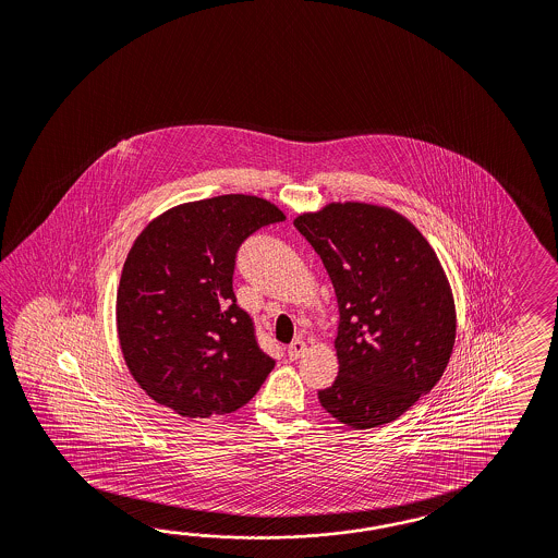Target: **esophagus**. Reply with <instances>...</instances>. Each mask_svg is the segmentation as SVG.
<instances>
[{"instance_id":"1","label":"esophagus","mask_w":558,"mask_h":558,"mask_svg":"<svg viewBox=\"0 0 558 558\" xmlns=\"http://www.w3.org/2000/svg\"><path fill=\"white\" fill-rule=\"evenodd\" d=\"M304 351H306V343H304L302 339H294V341L287 347L288 357H290L292 362L302 357V353H304Z\"/></svg>"}]
</instances>
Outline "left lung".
<instances>
[{
  "mask_svg": "<svg viewBox=\"0 0 558 558\" xmlns=\"http://www.w3.org/2000/svg\"><path fill=\"white\" fill-rule=\"evenodd\" d=\"M294 227L329 271L339 304V376L318 400L365 430L402 416L451 360L457 313L435 250L404 215L369 203H329Z\"/></svg>",
  "mask_w": 558,
  "mask_h": 558,
  "instance_id": "1",
  "label": "left lung"
}]
</instances>
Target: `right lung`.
I'll use <instances>...</instances> for the list:
<instances>
[{"instance_id":"right-lung-1","label":"right lung","mask_w":558,"mask_h":558,"mask_svg":"<svg viewBox=\"0 0 558 558\" xmlns=\"http://www.w3.org/2000/svg\"><path fill=\"white\" fill-rule=\"evenodd\" d=\"M287 215L256 195L182 203L151 219L121 270L116 325L137 386L160 407L211 418L247 404L276 362L235 304L241 241Z\"/></svg>"}]
</instances>
